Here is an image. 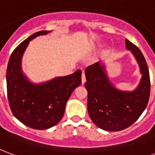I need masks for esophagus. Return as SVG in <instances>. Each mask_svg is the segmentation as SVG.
I'll list each match as a JSON object with an SVG mask.
<instances>
[{
  "instance_id": "1",
  "label": "esophagus",
  "mask_w": 155,
  "mask_h": 155,
  "mask_svg": "<svg viewBox=\"0 0 155 155\" xmlns=\"http://www.w3.org/2000/svg\"><path fill=\"white\" fill-rule=\"evenodd\" d=\"M81 82H82V84L86 82V78H85V74L84 73H82V76H81Z\"/></svg>"
}]
</instances>
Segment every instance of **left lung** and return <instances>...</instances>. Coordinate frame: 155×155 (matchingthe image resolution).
I'll list each match as a JSON object with an SVG mask.
<instances>
[{
	"mask_svg": "<svg viewBox=\"0 0 155 155\" xmlns=\"http://www.w3.org/2000/svg\"><path fill=\"white\" fill-rule=\"evenodd\" d=\"M126 48L135 57L141 74L140 83L131 91L115 86L103 61L85 69L88 113L97 127L107 131H118L131 126L145 111L150 98V81L145 57L140 50L127 39Z\"/></svg>",
	"mask_w": 155,
	"mask_h": 155,
	"instance_id": "8db88e82",
	"label": "left lung"
}]
</instances>
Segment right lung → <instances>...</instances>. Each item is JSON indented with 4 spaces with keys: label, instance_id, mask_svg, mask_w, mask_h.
I'll list each match as a JSON object with an SVG mask.
<instances>
[{
    "label": "right lung",
    "instance_id": "add662e5",
    "mask_svg": "<svg viewBox=\"0 0 155 155\" xmlns=\"http://www.w3.org/2000/svg\"><path fill=\"white\" fill-rule=\"evenodd\" d=\"M51 31L37 32L22 42L10 56L6 70L7 95L14 116L25 126L45 130L62 118L66 102L81 84V70L66 76L34 83L22 70V58L29 42Z\"/></svg>",
    "mask_w": 155,
    "mask_h": 155
}]
</instances>
